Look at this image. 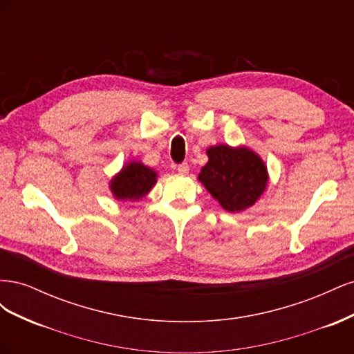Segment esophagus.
I'll list each match as a JSON object with an SVG mask.
<instances>
[{
  "instance_id": "1",
  "label": "esophagus",
  "mask_w": 354,
  "mask_h": 354,
  "mask_svg": "<svg viewBox=\"0 0 354 354\" xmlns=\"http://www.w3.org/2000/svg\"><path fill=\"white\" fill-rule=\"evenodd\" d=\"M177 171L180 174H187L189 173V165L187 162H181L177 165Z\"/></svg>"
}]
</instances>
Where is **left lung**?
I'll return each instance as SVG.
<instances>
[{
    "label": "left lung",
    "instance_id": "1",
    "mask_svg": "<svg viewBox=\"0 0 354 354\" xmlns=\"http://www.w3.org/2000/svg\"><path fill=\"white\" fill-rule=\"evenodd\" d=\"M208 162L201 169L199 181L229 212L252 207L266 189L267 168L260 156L248 147L212 146Z\"/></svg>",
    "mask_w": 354,
    "mask_h": 354
}]
</instances>
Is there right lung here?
Segmentation results:
<instances>
[{
  "label": "right lung",
  "mask_w": 354,
  "mask_h": 354,
  "mask_svg": "<svg viewBox=\"0 0 354 354\" xmlns=\"http://www.w3.org/2000/svg\"><path fill=\"white\" fill-rule=\"evenodd\" d=\"M156 183V173L142 162H128L120 174L111 180V190L116 199L138 201L146 196Z\"/></svg>",
  "instance_id": "right-lung-1"
}]
</instances>
